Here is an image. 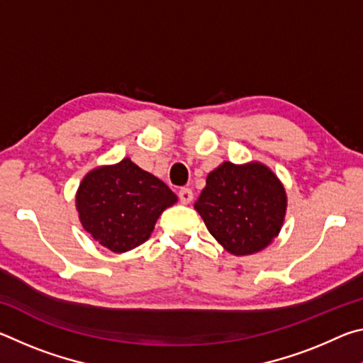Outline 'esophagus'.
Returning a JSON list of instances; mask_svg holds the SVG:
<instances>
[{"label":"esophagus","mask_w":363,"mask_h":363,"mask_svg":"<svg viewBox=\"0 0 363 363\" xmlns=\"http://www.w3.org/2000/svg\"><path fill=\"white\" fill-rule=\"evenodd\" d=\"M179 200H181V203L189 205L190 201L194 200V192L190 189H187V187H182L179 190Z\"/></svg>","instance_id":"1"}]
</instances>
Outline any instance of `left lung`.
Listing matches in <instances>:
<instances>
[{
  "label": "left lung",
  "instance_id": "left-lung-1",
  "mask_svg": "<svg viewBox=\"0 0 363 363\" xmlns=\"http://www.w3.org/2000/svg\"><path fill=\"white\" fill-rule=\"evenodd\" d=\"M286 205L284 184L266 164L224 162L208 174L194 208L225 251L248 256L279 237Z\"/></svg>",
  "mask_w": 363,
  "mask_h": 363
}]
</instances>
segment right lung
Listing matches in <instances>:
<instances>
[{
    "mask_svg": "<svg viewBox=\"0 0 363 363\" xmlns=\"http://www.w3.org/2000/svg\"><path fill=\"white\" fill-rule=\"evenodd\" d=\"M176 201L167 184L131 158L91 169L75 195L83 229L113 253H126L149 240L160 214Z\"/></svg>",
    "mask_w": 363,
    "mask_h": 363,
    "instance_id": "obj_1",
    "label": "right lung"
}]
</instances>
